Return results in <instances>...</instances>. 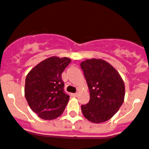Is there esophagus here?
Returning <instances> with one entry per match:
<instances>
[{
    "label": "esophagus",
    "instance_id": "1",
    "mask_svg": "<svg viewBox=\"0 0 149 149\" xmlns=\"http://www.w3.org/2000/svg\"><path fill=\"white\" fill-rule=\"evenodd\" d=\"M72 97H77V93H74V94H72Z\"/></svg>",
    "mask_w": 149,
    "mask_h": 149
}]
</instances>
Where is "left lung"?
<instances>
[{"instance_id": "1", "label": "left lung", "mask_w": 149, "mask_h": 149, "mask_svg": "<svg viewBox=\"0 0 149 149\" xmlns=\"http://www.w3.org/2000/svg\"><path fill=\"white\" fill-rule=\"evenodd\" d=\"M81 68L90 90L89 102L81 105L83 115L94 123L107 121L123 103V81L110 64L102 59L85 60Z\"/></svg>"}]
</instances>
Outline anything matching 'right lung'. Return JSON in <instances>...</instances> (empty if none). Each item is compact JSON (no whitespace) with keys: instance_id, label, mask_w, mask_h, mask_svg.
I'll list each match as a JSON object with an SVG mask.
<instances>
[{"instance_id":"obj_1","label":"right lung","mask_w":149,"mask_h":149,"mask_svg":"<svg viewBox=\"0 0 149 149\" xmlns=\"http://www.w3.org/2000/svg\"><path fill=\"white\" fill-rule=\"evenodd\" d=\"M70 62L68 58H49L26 77V99L32 110L43 120H54L65 109L70 97L64 91L61 74Z\"/></svg>"}]
</instances>
